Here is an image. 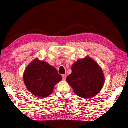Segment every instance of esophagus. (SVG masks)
<instances>
[{
    "mask_svg": "<svg viewBox=\"0 0 128 128\" xmlns=\"http://www.w3.org/2000/svg\"><path fill=\"white\" fill-rule=\"evenodd\" d=\"M62 79L64 80H66V77H67V75L64 74V75L62 76Z\"/></svg>",
    "mask_w": 128,
    "mask_h": 128,
    "instance_id": "1",
    "label": "esophagus"
}]
</instances>
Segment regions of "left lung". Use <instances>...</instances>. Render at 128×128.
I'll use <instances>...</instances> for the list:
<instances>
[{
	"instance_id": "left-lung-1",
	"label": "left lung",
	"mask_w": 128,
	"mask_h": 128,
	"mask_svg": "<svg viewBox=\"0 0 128 128\" xmlns=\"http://www.w3.org/2000/svg\"><path fill=\"white\" fill-rule=\"evenodd\" d=\"M72 73L66 80L75 94L81 98H91L101 90L104 78L102 69L96 62L86 58L77 61L72 67Z\"/></svg>"
}]
</instances>
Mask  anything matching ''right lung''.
Returning a JSON list of instances; mask_svg holds the SVG:
<instances>
[{
    "label": "right lung",
    "mask_w": 128,
    "mask_h": 128,
    "mask_svg": "<svg viewBox=\"0 0 128 128\" xmlns=\"http://www.w3.org/2000/svg\"><path fill=\"white\" fill-rule=\"evenodd\" d=\"M24 80L26 88L34 95L45 98L52 94L55 85L62 80V77L48 63L35 60L27 67Z\"/></svg>",
    "instance_id": "obj_1"
}]
</instances>
